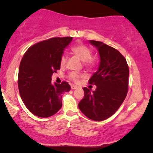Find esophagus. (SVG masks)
<instances>
[{
	"mask_svg": "<svg viewBox=\"0 0 153 153\" xmlns=\"http://www.w3.org/2000/svg\"><path fill=\"white\" fill-rule=\"evenodd\" d=\"M78 88V86L76 85H74V84H72V85H71V89H77Z\"/></svg>",
	"mask_w": 153,
	"mask_h": 153,
	"instance_id": "esophagus-1",
	"label": "esophagus"
}]
</instances>
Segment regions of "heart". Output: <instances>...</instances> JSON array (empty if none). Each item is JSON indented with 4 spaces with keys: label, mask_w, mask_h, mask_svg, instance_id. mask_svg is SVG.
<instances>
[{
    "label": "heart",
    "mask_w": 153,
    "mask_h": 153,
    "mask_svg": "<svg viewBox=\"0 0 153 153\" xmlns=\"http://www.w3.org/2000/svg\"><path fill=\"white\" fill-rule=\"evenodd\" d=\"M72 52L76 55L78 58H80L81 61L84 62V66L87 69H92L95 66V62L92 59V52L89 47H86L84 44H78V45L74 46L72 48ZM67 55L63 54L60 58V65L61 67H64L67 64ZM82 75H79V74L76 73V72H70L69 74V78L72 81L77 82L81 78Z\"/></svg>",
    "instance_id": "1"
}]
</instances>
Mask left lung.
<instances>
[{"instance_id": "left-lung-1", "label": "left lung", "mask_w": 153, "mask_h": 153, "mask_svg": "<svg viewBox=\"0 0 153 153\" xmlns=\"http://www.w3.org/2000/svg\"><path fill=\"white\" fill-rule=\"evenodd\" d=\"M98 49L100 64L89 80L97 86L95 91L84 87V97L78 107L88 118L101 121L112 116L126 96L129 85V67L126 59L117 49L101 41H89Z\"/></svg>"}]
</instances>
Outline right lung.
<instances>
[{"label": "right lung", "instance_id": "1", "mask_svg": "<svg viewBox=\"0 0 153 153\" xmlns=\"http://www.w3.org/2000/svg\"><path fill=\"white\" fill-rule=\"evenodd\" d=\"M72 37L52 38L29 47L23 56L18 71L20 95L35 115L47 118L62 106V94L70 90L66 81L52 84V75L60 69V58Z\"/></svg>", "mask_w": 153, "mask_h": 153}]
</instances>
